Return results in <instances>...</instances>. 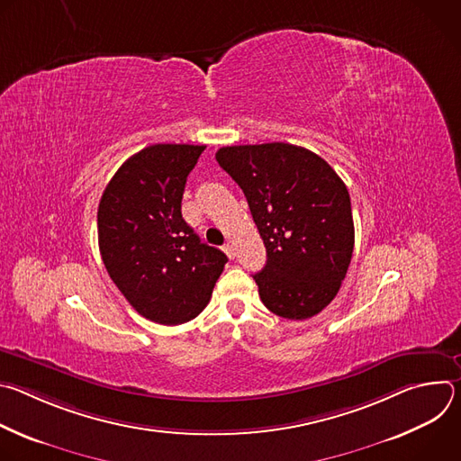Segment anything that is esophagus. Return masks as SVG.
<instances>
[{
  "label": "esophagus",
  "mask_w": 461,
  "mask_h": 461,
  "mask_svg": "<svg viewBox=\"0 0 461 461\" xmlns=\"http://www.w3.org/2000/svg\"><path fill=\"white\" fill-rule=\"evenodd\" d=\"M224 251H226V255L230 257V258H233L235 257V248H233V244H224Z\"/></svg>",
  "instance_id": "34e87169"
}]
</instances>
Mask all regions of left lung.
Listing matches in <instances>:
<instances>
[{
  "mask_svg": "<svg viewBox=\"0 0 461 461\" xmlns=\"http://www.w3.org/2000/svg\"><path fill=\"white\" fill-rule=\"evenodd\" d=\"M215 158L267 246V267L253 276L260 301L285 319L313 317L338 295L354 251L345 182L319 155L285 142L228 146Z\"/></svg>",
  "mask_w": 461,
  "mask_h": 461,
  "instance_id": "left-lung-1",
  "label": "left lung"
}]
</instances>
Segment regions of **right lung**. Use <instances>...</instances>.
I'll list each match as a JSON object with an SVG mask.
<instances>
[{
    "mask_svg": "<svg viewBox=\"0 0 461 461\" xmlns=\"http://www.w3.org/2000/svg\"><path fill=\"white\" fill-rule=\"evenodd\" d=\"M204 149L144 148L118 167L100 199L98 246L105 270L129 304L158 324L199 315L228 262L180 212L187 175Z\"/></svg>",
    "mask_w": 461,
    "mask_h": 461,
    "instance_id": "1",
    "label": "right lung"
}]
</instances>
